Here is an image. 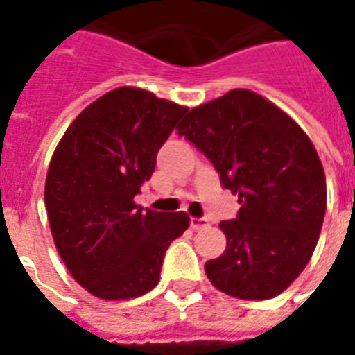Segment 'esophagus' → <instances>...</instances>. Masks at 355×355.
<instances>
[{
	"mask_svg": "<svg viewBox=\"0 0 355 355\" xmlns=\"http://www.w3.org/2000/svg\"><path fill=\"white\" fill-rule=\"evenodd\" d=\"M189 225H191L193 230H200V228L208 227V221H206L205 217H191V219H189Z\"/></svg>",
	"mask_w": 355,
	"mask_h": 355,
	"instance_id": "1",
	"label": "esophagus"
}]
</instances>
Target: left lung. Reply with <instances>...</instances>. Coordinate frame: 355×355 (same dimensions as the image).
Here are the masks:
<instances>
[{"label":"left lung","mask_w":355,"mask_h":355,"mask_svg":"<svg viewBox=\"0 0 355 355\" xmlns=\"http://www.w3.org/2000/svg\"><path fill=\"white\" fill-rule=\"evenodd\" d=\"M178 134L205 153L241 205L221 221L227 250L206 261L214 287L267 300L308 265L326 214V177L311 139L284 110L250 90L195 107Z\"/></svg>","instance_id":"1"}]
</instances>
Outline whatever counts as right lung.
Wrapping results in <instances>:
<instances>
[{
	"mask_svg": "<svg viewBox=\"0 0 355 355\" xmlns=\"http://www.w3.org/2000/svg\"><path fill=\"white\" fill-rule=\"evenodd\" d=\"M188 108L121 86L73 119L46 177L47 219L64 265L103 300L149 293L166 250L189 227L184 211L144 210L134 197Z\"/></svg>",
	"mask_w": 355,
	"mask_h": 355,
	"instance_id": "1",
	"label": "right lung"
}]
</instances>
